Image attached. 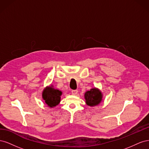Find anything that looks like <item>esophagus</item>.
I'll use <instances>...</instances> for the list:
<instances>
[{
    "mask_svg": "<svg viewBox=\"0 0 149 149\" xmlns=\"http://www.w3.org/2000/svg\"><path fill=\"white\" fill-rule=\"evenodd\" d=\"M78 90H72L71 94H73V95H76V94H78Z\"/></svg>",
    "mask_w": 149,
    "mask_h": 149,
    "instance_id": "1",
    "label": "esophagus"
}]
</instances>
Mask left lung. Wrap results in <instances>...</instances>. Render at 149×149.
<instances>
[{"instance_id":"1","label":"left lung","mask_w":149,"mask_h":149,"mask_svg":"<svg viewBox=\"0 0 149 149\" xmlns=\"http://www.w3.org/2000/svg\"><path fill=\"white\" fill-rule=\"evenodd\" d=\"M86 104L89 106L94 107L100 104L102 102L103 94L100 89L93 88L84 93Z\"/></svg>"}]
</instances>
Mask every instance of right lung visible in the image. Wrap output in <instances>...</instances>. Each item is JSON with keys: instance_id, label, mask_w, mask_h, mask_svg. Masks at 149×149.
<instances>
[{"instance_id": "right-lung-1", "label": "right lung", "mask_w": 149, "mask_h": 149, "mask_svg": "<svg viewBox=\"0 0 149 149\" xmlns=\"http://www.w3.org/2000/svg\"><path fill=\"white\" fill-rule=\"evenodd\" d=\"M62 91L54 88L53 85L45 88L42 91V98L46 104L50 108L58 105L61 101Z\"/></svg>"}]
</instances>
